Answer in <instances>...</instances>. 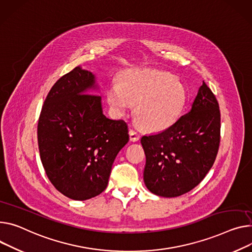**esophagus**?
<instances>
[{"label": "esophagus", "mask_w": 252, "mask_h": 252, "mask_svg": "<svg viewBox=\"0 0 252 252\" xmlns=\"http://www.w3.org/2000/svg\"><path fill=\"white\" fill-rule=\"evenodd\" d=\"M129 137H130V140L132 142H136L140 139V135L138 134V132H136L135 130H130L129 131Z\"/></svg>", "instance_id": "34e87169"}]
</instances>
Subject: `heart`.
Returning <instances> with one entry per match:
<instances>
[{"instance_id": "heart-1", "label": "heart", "mask_w": 252, "mask_h": 252, "mask_svg": "<svg viewBox=\"0 0 252 252\" xmlns=\"http://www.w3.org/2000/svg\"><path fill=\"white\" fill-rule=\"evenodd\" d=\"M108 102L119 114L131 111L140 125L150 132L163 131L175 124L183 112L185 88L171 74L146 68L125 72L121 85L113 83L107 93Z\"/></svg>"}]
</instances>
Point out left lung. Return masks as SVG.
Returning a JSON list of instances; mask_svg holds the SVG:
<instances>
[{"label":"left lung","mask_w":252,"mask_h":252,"mask_svg":"<svg viewBox=\"0 0 252 252\" xmlns=\"http://www.w3.org/2000/svg\"><path fill=\"white\" fill-rule=\"evenodd\" d=\"M220 122L216 96L203 82L188 114L164 131L141 138L146 188L157 196L175 198L198 186L216 159Z\"/></svg>","instance_id":"obj_1"}]
</instances>
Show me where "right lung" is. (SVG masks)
Segmentation results:
<instances>
[{
    "label": "right lung",
    "mask_w": 252,
    "mask_h": 252,
    "mask_svg": "<svg viewBox=\"0 0 252 252\" xmlns=\"http://www.w3.org/2000/svg\"><path fill=\"white\" fill-rule=\"evenodd\" d=\"M93 72L74 67L49 91L37 127L46 175L65 197L85 201L105 190L118 152L129 141L128 126L103 114Z\"/></svg>",
    "instance_id": "obj_1"
}]
</instances>
